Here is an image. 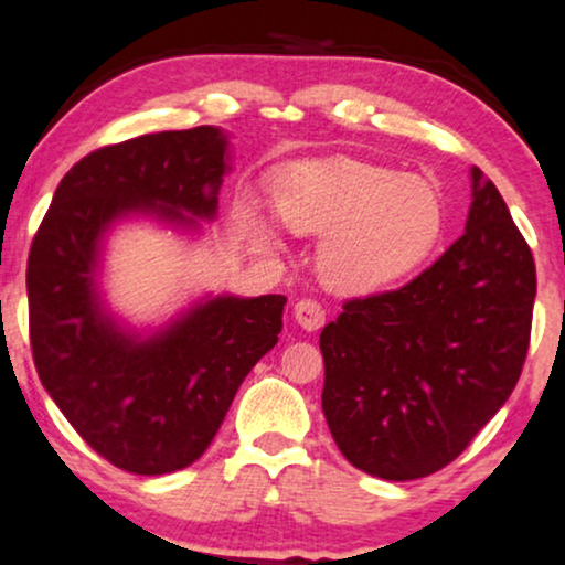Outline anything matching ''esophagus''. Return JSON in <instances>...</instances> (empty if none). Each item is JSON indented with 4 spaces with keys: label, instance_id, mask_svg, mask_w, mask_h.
I'll return each mask as SVG.
<instances>
[{
    "label": "esophagus",
    "instance_id": "obj_1",
    "mask_svg": "<svg viewBox=\"0 0 565 565\" xmlns=\"http://www.w3.org/2000/svg\"><path fill=\"white\" fill-rule=\"evenodd\" d=\"M295 321L302 326L305 331H318L326 323V310L321 302L316 300H300L295 305Z\"/></svg>",
    "mask_w": 565,
    "mask_h": 565
}]
</instances>
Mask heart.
<instances>
[{"instance_id":"b5f03b06","label":"heart","mask_w":565,"mask_h":565,"mask_svg":"<svg viewBox=\"0 0 565 565\" xmlns=\"http://www.w3.org/2000/svg\"><path fill=\"white\" fill-rule=\"evenodd\" d=\"M274 210L291 234L323 236L318 274L350 297L403 284L445 231V205L429 181L348 158L291 168L276 181ZM247 226L263 249H278L263 221L247 215Z\"/></svg>"}]
</instances>
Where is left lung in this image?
Instances as JSON below:
<instances>
[{
  "label": "left lung",
  "mask_w": 565,
  "mask_h": 565,
  "mask_svg": "<svg viewBox=\"0 0 565 565\" xmlns=\"http://www.w3.org/2000/svg\"><path fill=\"white\" fill-rule=\"evenodd\" d=\"M466 234L405 287L323 326V416L344 458L390 481L452 463L505 405L532 337L534 257L471 168Z\"/></svg>",
  "instance_id": "obj_1"
}]
</instances>
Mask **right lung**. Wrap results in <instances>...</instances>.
I'll list each match as a JSON object with an SVG mask.
<instances>
[{
    "mask_svg": "<svg viewBox=\"0 0 565 565\" xmlns=\"http://www.w3.org/2000/svg\"><path fill=\"white\" fill-rule=\"evenodd\" d=\"M228 168V136L215 126L102 147L65 173L31 244L39 379L86 445L128 473L192 466L244 376L278 342L284 295L202 297L147 337L115 321L102 300L107 231L134 215L200 231L217 213Z\"/></svg>",
    "mask_w": 565,
    "mask_h": 565,
    "instance_id": "right-lung-1",
    "label": "right lung"
}]
</instances>
